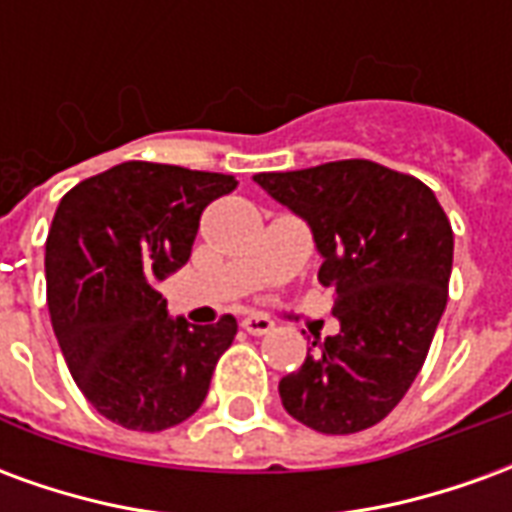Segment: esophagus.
Returning a JSON list of instances; mask_svg holds the SVG:
<instances>
[{
	"label": "esophagus",
	"instance_id": "1",
	"mask_svg": "<svg viewBox=\"0 0 512 512\" xmlns=\"http://www.w3.org/2000/svg\"><path fill=\"white\" fill-rule=\"evenodd\" d=\"M241 329L249 334H255V337H260V334L271 332V329H274V323L268 321V318H263V315H249V318L241 321Z\"/></svg>",
	"mask_w": 512,
	"mask_h": 512
}]
</instances>
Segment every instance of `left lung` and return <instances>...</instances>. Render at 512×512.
I'll use <instances>...</instances> for the list:
<instances>
[{
	"mask_svg": "<svg viewBox=\"0 0 512 512\" xmlns=\"http://www.w3.org/2000/svg\"><path fill=\"white\" fill-rule=\"evenodd\" d=\"M252 180L307 222L340 321L279 381L282 406L318 433L370 428L414 384L447 307L450 219L422 180L367 158Z\"/></svg>",
	"mask_w": 512,
	"mask_h": 512,
	"instance_id": "obj_1",
	"label": "left lung"
}]
</instances>
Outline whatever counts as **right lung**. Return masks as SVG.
Wrapping results in <instances>:
<instances>
[{
  "mask_svg": "<svg viewBox=\"0 0 512 512\" xmlns=\"http://www.w3.org/2000/svg\"><path fill=\"white\" fill-rule=\"evenodd\" d=\"M233 175L126 161L60 200L46 238L51 326L73 381L98 414L128 430L189 419L238 323L172 318L156 285L186 266L200 213Z\"/></svg>",
  "mask_w": 512,
  "mask_h": 512,
  "instance_id": "obj_1",
  "label": "right lung"
}]
</instances>
